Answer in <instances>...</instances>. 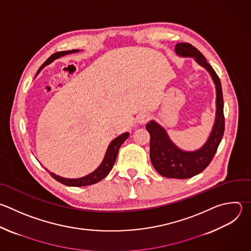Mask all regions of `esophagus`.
I'll use <instances>...</instances> for the list:
<instances>
[{"mask_svg":"<svg viewBox=\"0 0 251 251\" xmlns=\"http://www.w3.org/2000/svg\"><path fill=\"white\" fill-rule=\"evenodd\" d=\"M149 119H150V115L148 113H141L137 117V122L140 124H143V123H146L147 121H149Z\"/></svg>","mask_w":251,"mask_h":251,"instance_id":"34e87169","label":"esophagus"}]
</instances>
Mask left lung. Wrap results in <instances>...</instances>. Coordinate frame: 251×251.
<instances>
[{"instance_id": "obj_1", "label": "left lung", "mask_w": 251, "mask_h": 251, "mask_svg": "<svg viewBox=\"0 0 251 251\" xmlns=\"http://www.w3.org/2000/svg\"><path fill=\"white\" fill-rule=\"evenodd\" d=\"M176 54L192 57L198 64L208 70L216 85V120L211 135L206 144L198 151H183L169 138L164 129L154 121L146 125L150 133V157L155 171L168 178L185 179L203 172L212 161L225 131L224 100L221 80L204 55L189 43L182 42L176 45Z\"/></svg>"}]
</instances>
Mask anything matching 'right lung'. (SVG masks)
Here are the masks:
<instances>
[{
  "instance_id": "right-lung-1",
  "label": "right lung",
  "mask_w": 251,
  "mask_h": 251,
  "mask_svg": "<svg viewBox=\"0 0 251 251\" xmlns=\"http://www.w3.org/2000/svg\"><path fill=\"white\" fill-rule=\"evenodd\" d=\"M78 50H69V51H62V52H57L53 55H51L44 63L43 65L39 68L37 74L39 73V71H41V69L43 67H45L46 65L50 64L53 60H55L56 58H59V57H62L66 54H70V53H75L77 52ZM129 137V133H124L122 135H120L119 137H117L116 139H114L107 151H106V153H105V156L103 158V161L102 163L99 166V169L96 170L94 173H92L91 175L85 176V177H81V178H76V179H70V178H64V177H61V176H58L56 175H54L53 173H50V176L55 179L57 180L58 182L64 184V185H67V186H76V187H80V186H87V185H92V184H95L99 181H100L101 179H103L109 173L110 171L112 170L113 165H114V162L116 160V157H117V154H118V151L121 147V145L128 139ZM49 173V172H48Z\"/></svg>"
}]
</instances>
